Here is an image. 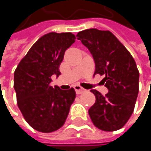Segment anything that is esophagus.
I'll use <instances>...</instances> for the list:
<instances>
[{
  "label": "esophagus",
  "instance_id": "esophagus-1",
  "mask_svg": "<svg viewBox=\"0 0 151 151\" xmlns=\"http://www.w3.org/2000/svg\"><path fill=\"white\" fill-rule=\"evenodd\" d=\"M74 89H75V92L77 94H81V93H83L84 92H86V89H84L83 87H81L80 86H78V85H76L74 86Z\"/></svg>",
  "mask_w": 151,
  "mask_h": 151
}]
</instances>
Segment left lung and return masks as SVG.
Instances as JSON below:
<instances>
[{
  "label": "left lung",
  "mask_w": 151,
  "mask_h": 151,
  "mask_svg": "<svg viewBox=\"0 0 151 151\" xmlns=\"http://www.w3.org/2000/svg\"><path fill=\"white\" fill-rule=\"evenodd\" d=\"M77 37L91 52L95 62L94 74L104 75L108 93L105 96L97 90L95 103L88 114L95 127L104 131L122 129L130 118L139 92V72L135 59L109 30L89 29Z\"/></svg>",
  "instance_id": "left-lung-1"
}]
</instances>
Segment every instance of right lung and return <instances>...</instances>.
Instances as JSON below:
<instances>
[{
	"label": "right lung",
	"instance_id": "1",
	"mask_svg": "<svg viewBox=\"0 0 151 151\" xmlns=\"http://www.w3.org/2000/svg\"><path fill=\"white\" fill-rule=\"evenodd\" d=\"M71 32H50L41 37L21 60L14 73L17 105L34 129L50 133L65 122L75 90L50 86L51 76L60 75L59 65L65 50L75 42Z\"/></svg>",
	"mask_w": 151,
	"mask_h": 151
}]
</instances>
